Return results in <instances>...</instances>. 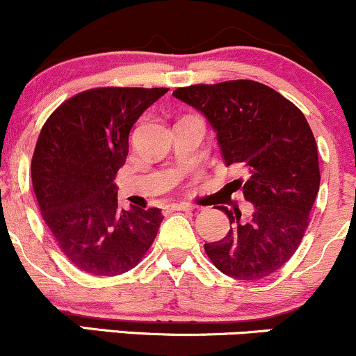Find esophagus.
Wrapping results in <instances>:
<instances>
[{"instance_id":"34e87169","label":"esophagus","mask_w":356,"mask_h":356,"mask_svg":"<svg viewBox=\"0 0 356 356\" xmlns=\"http://www.w3.org/2000/svg\"><path fill=\"white\" fill-rule=\"evenodd\" d=\"M169 209L170 211H194L195 206H194V204H189V202H179V204H172Z\"/></svg>"}]
</instances>
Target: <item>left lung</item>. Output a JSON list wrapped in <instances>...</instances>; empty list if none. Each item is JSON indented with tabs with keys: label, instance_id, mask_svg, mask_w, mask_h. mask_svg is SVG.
Listing matches in <instances>:
<instances>
[{
	"label": "left lung",
	"instance_id": "1",
	"mask_svg": "<svg viewBox=\"0 0 356 356\" xmlns=\"http://www.w3.org/2000/svg\"><path fill=\"white\" fill-rule=\"evenodd\" d=\"M207 118L226 165H243L248 179L234 181L254 204L243 222L227 211L226 238L204 244L224 275L263 280L280 269L300 246L320 189L318 147L300 108L276 90L254 80L191 85L174 90Z\"/></svg>",
	"mask_w": 356,
	"mask_h": 356
}]
</instances>
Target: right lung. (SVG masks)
Instances as JSON below:
<instances>
[{
	"instance_id": "add662e5",
	"label": "right lung",
	"mask_w": 356,
	"mask_h": 356,
	"mask_svg": "<svg viewBox=\"0 0 356 356\" xmlns=\"http://www.w3.org/2000/svg\"><path fill=\"white\" fill-rule=\"evenodd\" d=\"M167 92L85 90L44 122L31 159L33 191L61 252L81 271L122 275L152 246L161 209H122L113 179L125 164L134 124Z\"/></svg>"
}]
</instances>
